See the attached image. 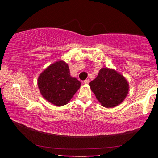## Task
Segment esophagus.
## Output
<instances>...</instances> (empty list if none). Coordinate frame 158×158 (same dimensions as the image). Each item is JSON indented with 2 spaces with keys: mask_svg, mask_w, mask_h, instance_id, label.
Instances as JSON below:
<instances>
[{
  "mask_svg": "<svg viewBox=\"0 0 158 158\" xmlns=\"http://www.w3.org/2000/svg\"><path fill=\"white\" fill-rule=\"evenodd\" d=\"M90 83V80L89 79H86V80H85V81H84V83L85 84H88Z\"/></svg>",
  "mask_w": 158,
  "mask_h": 158,
  "instance_id": "1",
  "label": "esophagus"
}]
</instances>
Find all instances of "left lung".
Listing matches in <instances>:
<instances>
[{
    "mask_svg": "<svg viewBox=\"0 0 158 158\" xmlns=\"http://www.w3.org/2000/svg\"><path fill=\"white\" fill-rule=\"evenodd\" d=\"M90 89L103 106L113 108L120 104L129 91L126 79L116 71L102 68L96 79L90 83Z\"/></svg>",
    "mask_w": 158,
    "mask_h": 158,
    "instance_id": "1",
    "label": "left lung"
}]
</instances>
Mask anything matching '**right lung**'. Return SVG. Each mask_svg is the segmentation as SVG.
Wrapping results in <instances>:
<instances>
[{
	"mask_svg": "<svg viewBox=\"0 0 158 158\" xmlns=\"http://www.w3.org/2000/svg\"><path fill=\"white\" fill-rule=\"evenodd\" d=\"M81 82L72 77L68 64L58 61L49 66L38 78V87L44 98L61 106L68 103L81 87Z\"/></svg>",
	"mask_w": 158,
	"mask_h": 158,
	"instance_id": "obj_1",
	"label": "right lung"
}]
</instances>
